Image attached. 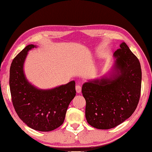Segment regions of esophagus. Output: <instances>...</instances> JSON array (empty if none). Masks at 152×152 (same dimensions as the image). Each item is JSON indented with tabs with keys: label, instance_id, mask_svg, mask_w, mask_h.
<instances>
[{
	"label": "esophagus",
	"instance_id": "34e87169",
	"mask_svg": "<svg viewBox=\"0 0 152 152\" xmlns=\"http://www.w3.org/2000/svg\"><path fill=\"white\" fill-rule=\"evenodd\" d=\"M75 88H76V91H77V93H80L81 92V85H76V87H75Z\"/></svg>",
	"mask_w": 152,
	"mask_h": 152
}]
</instances>
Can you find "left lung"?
<instances>
[{
	"label": "left lung",
	"mask_w": 152,
	"mask_h": 152,
	"mask_svg": "<svg viewBox=\"0 0 152 152\" xmlns=\"http://www.w3.org/2000/svg\"><path fill=\"white\" fill-rule=\"evenodd\" d=\"M114 53L117 74L113 78L85 83L82 93L86 101L87 122L97 129H110L131 116L141 94L142 69L138 58L125 42Z\"/></svg>",
	"instance_id": "left-lung-1"
}]
</instances>
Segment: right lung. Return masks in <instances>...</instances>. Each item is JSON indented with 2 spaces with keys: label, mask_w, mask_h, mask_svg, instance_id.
<instances>
[{
  "label": "right lung",
  "mask_w": 152,
  "mask_h": 152,
  "mask_svg": "<svg viewBox=\"0 0 152 152\" xmlns=\"http://www.w3.org/2000/svg\"><path fill=\"white\" fill-rule=\"evenodd\" d=\"M35 45H28L12 60L9 85L12 104L19 118L36 130L49 132L64 122L68 106L76 95L75 82L51 90H39L27 81L23 71L28 51Z\"/></svg>",
  "instance_id": "add662e5"
}]
</instances>
